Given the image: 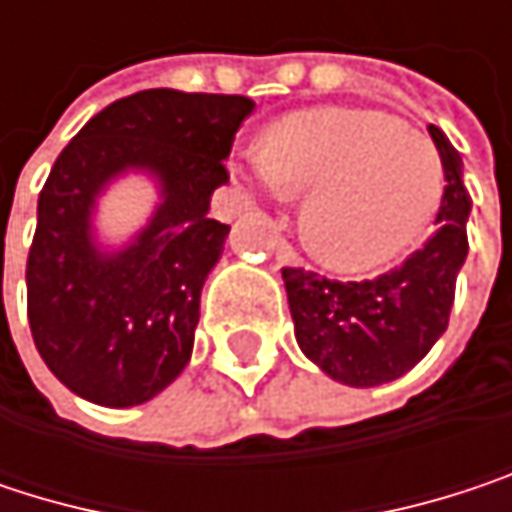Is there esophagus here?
Masks as SVG:
<instances>
[{"label":"esophagus","mask_w":512,"mask_h":512,"mask_svg":"<svg viewBox=\"0 0 512 512\" xmlns=\"http://www.w3.org/2000/svg\"><path fill=\"white\" fill-rule=\"evenodd\" d=\"M275 255L281 263H290V266H299L302 263V257L299 252L293 249V243H287V240H278V249H275Z\"/></svg>","instance_id":"esophagus-1"}]
</instances>
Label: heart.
Returning a JSON list of instances; mask_svg holds the SVG:
<instances>
[{
  "label": "heart",
  "mask_w": 512,
  "mask_h": 512,
  "mask_svg": "<svg viewBox=\"0 0 512 512\" xmlns=\"http://www.w3.org/2000/svg\"><path fill=\"white\" fill-rule=\"evenodd\" d=\"M255 183L275 195L307 192L305 234L335 269L361 272L400 255L442 198L433 142L373 109H311L284 118L272 148L246 156Z\"/></svg>",
  "instance_id": "1"
}]
</instances>
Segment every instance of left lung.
Here are the masks:
<instances>
[{"label":"left lung","mask_w":512,"mask_h":512,"mask_svg":"<svg viewBox=\"0 0 512 512\" xmlns=\"http://www.w3.org/2000/svg\"><path fill=\"white\" fill-rule=\"evenodd\" d=\"M430 136L442 156L445 192L436 231L418 252L364 281L326 278L305 266L281 269L302 353L344 385L370 388L403 376L448 329L468 255L471 195L457 148L433 124Z\"/></svg>","instance_id":"1"}]
</instances>
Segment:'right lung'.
I'll return each instance as SVG.
<instances>
[{
    "instance_id": "right-lung-1",
    "label": "right lung",
    "mask_w": 512,
    "mask_h": 512,
    "mask_svg": "<svg viewBox=\"0 0 512 512\" xmlns=\"http://www.w3.org/2000/svg\"><path fill=\"white\" fill-rule=\"evenodd\" d=\"M252 112L243 94L148 88L109 103L58 154L38 198L26 308L38 353L73 394L139 406L186 367L201 287L231 231L207 219L210 195L228 183L225 159ZM130 164L160 174L166 201L136 247L100 258L87 213Z\"/></svg>"
}]
</instances>
